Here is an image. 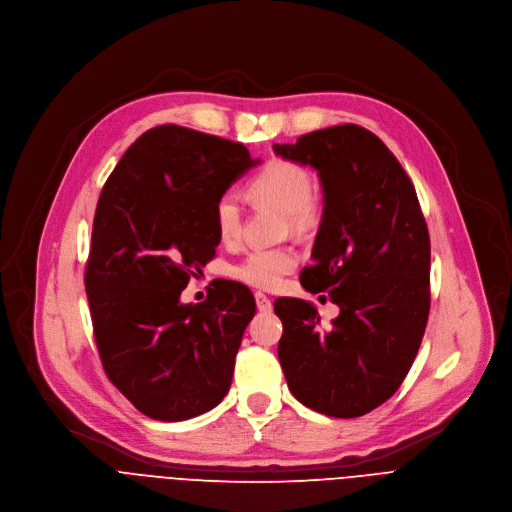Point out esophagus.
Wrapping results in <instances>:
<instances>
[{"label":"esophagus","mask_w":512,"mask_h":512,"mask_svg":"<svg viewBox=\"0 0 512 512\" xmlns=\"http://www.w3.org/2000/svg\"><path fill=\"white\" fill-rule=\"evenodd\" d=\"M255 304H257V309L261 313H269L271 311V300L263 292H255Z\"/></svg>","instance_id":"esophagus-1"}]
</instances>
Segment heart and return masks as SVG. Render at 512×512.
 I'll use <instances>...</instances> for the list:
<instances>
[{
    "instance_id": "b5f03b06",
    "label": "heart",
    "mask_w": 512,
    "mask_h": 512,
    "mask_svg": "<svg viewBox=\"0 0 512 512\" xmlns=\"http://www.w3.org/2000/svg\"><path fill=\"white\" fill-rule=\"evenodd\" d=\"M249 191L257 201L284 212L292 230H304L315 220V181L304 166L290 160H269L251 179ZM218 238L224 245H232L241 236V199L234 191H224L214 201L212 210ZM296 253L290 247L253 249L241 261L230 267V276L236 282L257 290H274L284 276L296 267Z\"/></svg>"
}]
</instances>
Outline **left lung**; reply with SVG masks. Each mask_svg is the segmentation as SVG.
I'll list each match as a JSON object with an SVG mask.
<instances>
[{
    "mask_svg": "<svg viewBox=\"0 0 512 512\" xmlns=\"http://www.w3.org/2000/svg\"><path fill=\"white\" fill-rule=\"evenodd\" d=\"M286 160L317 168L325 208L300 284L329 292L331 327L315 306L278 298V356L292 395L331 418L385 403L420 350L430 313V236L412 179L372 131L333 125L276 144Z\"/></svg>",
    "mask_w": 512,
    "mask_h": 512,
    "instance_id": "obj_1",
    "label": "left lung"
}]
</instances>
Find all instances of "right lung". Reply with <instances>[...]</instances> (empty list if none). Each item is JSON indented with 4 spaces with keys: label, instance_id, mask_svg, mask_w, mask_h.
<instances>
[{
    "label": "right lung",
    "instance_id": "right-lung-1",
    "mask_svg": "<svg viewBox=\"0 0 512 512\" xmlns=\"http://www.w3.org/2000/svg\"><path fill=\"white\" fill-rule=\"evenodd\" d=\"M253 164L243 144L158 125L100 191L84 271L94 342L109 381L148 418H195L230 389L251 290L220 280L197 304L181 292L216 255L214 201Z\"/></svg>",
    "mask_w": 512,
    "mask_h": 512
}]
</instances>
